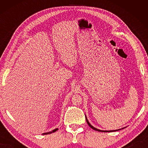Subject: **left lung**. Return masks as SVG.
<instances>
[{
    "instance_id": "1",
    "label": "left lung",
    "mask_w": 148,
    "mask_h": 148,
    "mask_svg": "<svg viewBox=\"0 0 148 148\" xmlns=\"http://www.w3.org/2000/svg\"><path fill=\"white\" fill-rule=\"evenodd\" d=\"M86 121H87V124H88L89 126L90 127H91V129H93V130H95V131H99V132H114V131H119V129H118V130H114V131H101V130L95 128V127H92V125L89 123V122L88 121V120H87V117H86Z\"/></svg>"
}]
</instances>
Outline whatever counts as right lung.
Wrapping results in <instances>:
<instances>
[{"label":"right lung","instance_id":"1","mask_svg":"<svg viewBox=\"0 0 148 148\" xmlns=\"http://www.w3.org/2000/svg\"><path fill=\"white\" fill-rule=\"evenodd\" d=\"M57 130H58V129H56L53 130V131H50V132H45V133H43L42 134H51L52 132H54L57 131Z\"/></svg>","mask_w":148,"mask_h":148}]
</instances>
